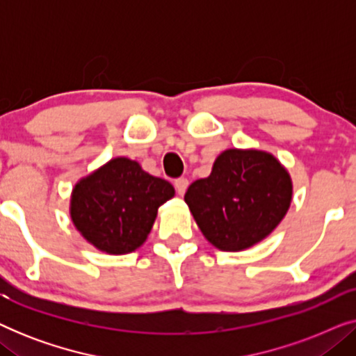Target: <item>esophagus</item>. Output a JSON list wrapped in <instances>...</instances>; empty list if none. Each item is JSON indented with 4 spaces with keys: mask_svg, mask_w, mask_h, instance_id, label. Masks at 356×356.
I'll use <instances>...</instances> for the list:
<instances>
[{
    "mask_svg": "<svg viewBox=\"0 0 356 356\" xmlns=\"http://www.w3.org/2000/svg\"><path fill=\"white\" fill-rule=\"evenodd\" d=\"M188 186H189L188 178H178V179H175V188H177V191H178L179 196H183V194L186 193Z\"/></svg>",
    "mask_w": 356,
    "mask_h": 356,
    "instance_id": "34e87169",
    "label": "esophagus"
}]
</instances>
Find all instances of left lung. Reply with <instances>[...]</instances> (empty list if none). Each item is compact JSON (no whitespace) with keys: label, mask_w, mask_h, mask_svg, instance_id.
<instances>
[{"label":"left lung","mask_w":356,"mask_h":356,"mask_svg":"<svg viewBox=\"0 0 356 356\" xmlns=\"http://www.w3.org/2000/svg\"><path fill=\"white\" fill-rule=\"evenodd\" d=\"M293 184L274 155L256 149H228L207 178L184 194L199 230L222 251H243L269 236L289 211Z\"/></svg>","instance_id":"8db88e82"}]
</instances>
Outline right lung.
Wrapping results in <instances>:
<instances>
[{"mask_svg": "<svg viewBox=\"0 0 356 356\" xmlns=\"http://www.w3.org/2000/svg\"><path fill=\"white\" fill-rule=\"evenodd\" d=\"M175 196L167 179L136 160L111 159L76 183L70 213L77 232L106 254H128L147 240L159 207Z\"/></svg>", "mask_w": 356, "mask_h": 356, "instance_id": "obj_1", "label": "right lung"}]
</instances>
